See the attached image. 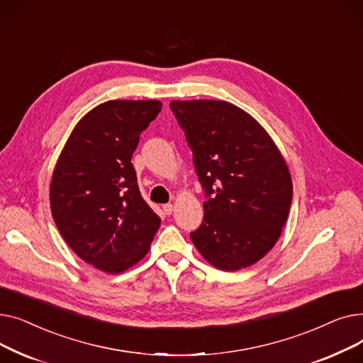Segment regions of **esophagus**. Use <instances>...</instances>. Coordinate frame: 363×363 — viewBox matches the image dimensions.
I'll use <instances>...</instances> for the list:
<instances>
[{
	"label": "esophagus",
	"mask_w": 363,
	"mask_h": 363,
	"mask_svg": "<svg viewBox=\"0 0 363 363\" xmlns=\"http://www.w3.org/2000/svg\"><path fill=\"white\" fill-rule=\"evenodd\" d=\"M163 211L166 215H172V212H174V204H170V203L163 204Z\"/></svg>",
	"instance_id": "obj_1"
}]
</instances>
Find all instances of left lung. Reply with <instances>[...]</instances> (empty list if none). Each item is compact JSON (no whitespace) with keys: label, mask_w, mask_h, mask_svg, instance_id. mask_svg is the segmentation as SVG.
Listing matches in <instances>:
<instances>
[{"label":"left lung","mask_w":363,"mask_h":363,"mask_svg":"<svg viewBox=\"0 0 363 363\" xmlns=\"http://www.w3.org/2000/svg\"><path fill=\"white\" fill-rule=\"evenodd\" d=\"M185 132L204 218L189 234L200 255L220 271L255 264L275 245L293 200L290 170L262 125L218 100L170 101Z\"/></svg>","instance_id":"left-lung-1"}]
</instances>
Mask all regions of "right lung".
Segmentation results:
<instances>
[{
	"instance_id": "1",
	"label": "right lung",
	"mask_w": 363,
	"mask_h": 363,
	"mask_svg": "<svg viewBox=\"0 0 363 363\" xmlns=\"http://www.w3.org/2000/svg\"><path fill=\"white\" fill-rule=\"evenodd\" d=\"M157 100H111L88 111L55 163L50 204L57 230L84 262L121 274L150 250L160 218L141 197L130 159Z\"/></svg>"
}]
</instances>
